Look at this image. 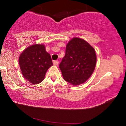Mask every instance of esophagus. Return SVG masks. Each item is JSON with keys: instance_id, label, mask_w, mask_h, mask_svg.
Wrapping results in <instances>:
<instances>
[{"instance_id": "1", "label": "esophagus", "mask_w": 126, "mask_h": 126, "mask_svg": "<svg viewBox=\"0 0 126 126\" xmlns=\"http://www.w3.org/2000/svg\"><path fill=\"white\" fill-rule=\"evenodd\" d=\"M58 63V62L57 60H55V61H53V64L55 65H57Z\"/></svg>"}]
</instances>
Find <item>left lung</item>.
<instances>
[{
  "label": "left lung",
  "instance_id": "obj_1",
  "mask_svg": "<svg viewBox=\"0 0 126 126\" xmlns=\"http://www.w3.org/2000/svg\"><path fill=\"white\" fill-rule=\"evenodd\" d=\"M96 63V53L93 47L84 39L73 38L67 44L65 55L59 67L65 81L79 85L92 75Z\"/></svg>",
  "mask_w": 126,
  "mask_h": 126
}]
</instances>
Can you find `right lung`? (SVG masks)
Returning a JSON list of instances; mask_svg holds the SVG:
<instances>
[{
    "instance_id": "obj_1",
    "label": "right lung",
    "mask_w": 126,
    "mask_h": 126,
    "mask_svg": "<svg viewBox=\"0 0 126 126\" xmlns=\"http://www.w3.org/2000/svg\"><path fill=\"white\" fill-rule=\"evenodd\" d=\"M19 63L23 77L32 84L42 82L47 69L53 65L45 46L38 44L26 48L20 54Z\"/></svg>"
}]
</instances>
